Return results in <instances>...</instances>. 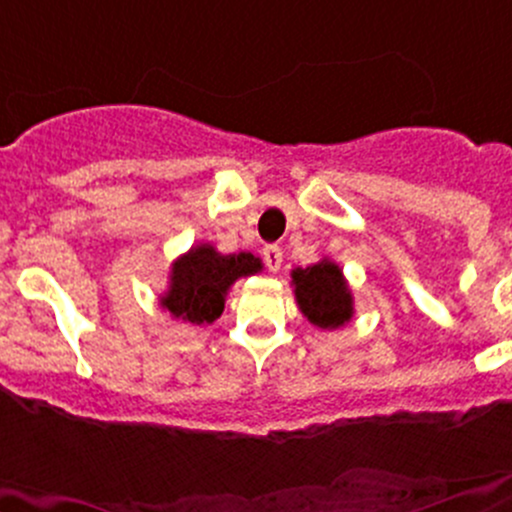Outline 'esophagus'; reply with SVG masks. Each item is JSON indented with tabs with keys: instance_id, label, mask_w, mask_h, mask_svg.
I'll return each instance as SVG.
<instances>
[{
	"instance_id": "obj_1",
	"label": "esophagus",
	"mask_w": 512,
	"mask_h": 512,
	"mask_svg": "<svg viewBox=\"0 0 512 512\" xmlns=\"http://www.w3.org/2000/svg\"><path fill=\"white\" fill-rule=\"evenodd\" d=\"M262 260H265L269 272H277V269L282 267V247L267 245L265 250H262Z\"/></svg>"
}]
</instances>
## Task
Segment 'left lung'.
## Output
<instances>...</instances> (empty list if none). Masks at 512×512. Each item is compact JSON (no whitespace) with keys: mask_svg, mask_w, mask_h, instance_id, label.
Masks as SVG:
<instances>
[{"mask_svg":"<svg viewBox=\"0 0 512 512\" xmlns=\"http://www.w3.org/2000/svg\"><path fill=\"white\" fill-rule=\"evenodd\" d=\"M296 284V301L303 316L318 328H340L352 316V296L342 282L338 265L323 260L306 269H294L291 274Z\"/></svg>","mask_w":512,"mask_h":512,"instance_id":"left-lung-1","label":"left lung"}]
</instances>
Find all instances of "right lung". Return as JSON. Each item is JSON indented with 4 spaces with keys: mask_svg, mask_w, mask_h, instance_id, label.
<instances>
[{
    "mask_svg": "<svg viewBox=\"0 0 512 512\" xmlns=\"http://www.w3.org/2000/svg\"><path fill=\"white\" fill-rule=\"evenodd\" d=\"M262 269V262L250 252L221 255L211 245L194 247L189 255L174 262L172 284L162 306L174 318L189 323H213L223 313V296L238 277Z\"/></svg>",
    "mask_w": 512,
    "mask_h": 512,
    "instance_id": "right-lung-1",
    "label": "right lung"
}]
</instances>
